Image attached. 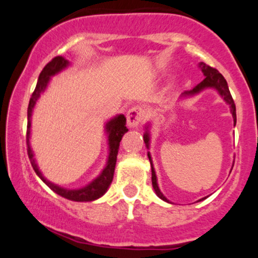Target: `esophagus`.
I'll return each instance as SVG.
<instances>
[{
	"instance_id": "34e87169",
	"label": "esophagus",
	"mask_w": 258,
	"mask_h": 258,
	"mask_svg": "<svg viewBox=\"0 0 258 258\" xmlns=\"http://www.w3.org/2000/svg\"><path fill=\"white\" fill-rule=\"evenodd\" d=\"M144 118V110L141 107H133L126 114V123L130 128H136Z\"/></svg>"
}]
</instances>
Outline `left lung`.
I'll return each instance as SVG.
<instances>
[{
    "mask_svg": "<svg viewBox=\"0 0 258 258\" xmlns=\"http://www.w3.org/2000/svg\"><path fill=\"white\" fill-rule=\"evenodd\" d=\"M199 67L201 68V70H202V73L204 75V80L201 83L197 84L194 89L182 93L181 96H179V100L195 96V95H199L200 93H202V91L206 89H215L218 94H220V96L225 101V103L229 105V108H230V112L232 115V118H234V125H236V107H235L234 100H232V97H231L230 91H229L227 81H225L224 77L222 76V74L218 73V70H216L215 68H211V67H209V66H207L206 63L201 62ZM149 129H150V123H147L146 133H144V135H143V140H144V143H146V147L148 148V149H149V146H150ZM148 158H149L150 165H151V182H153V188L155 190V192H156V195L160 197L161 200H163L168 203H171L170 201H169L167 197H165L163 194L161 192L160 188H158L157 176H156V172H155V168L153 164V160H151L150 151H148ZM207 197H203V199L199 200V202L200 201L206 200Z\"/></svg>",
    "mask_w": 258,
    "mask_h": 258,
    "instance_id": "obj_1",
    "label": "left lung"
}]
</instances>
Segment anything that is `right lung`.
Here are the masks:
<instances>
[{"instance_id":"1","label":"right lung","mask_w":258,"mask_h":258,"mask_svg":"<svg viewBox=\"0 0 258 258\" xmlns=\"http://www.w3.org/2000/svg\"><path fill=\"white\" fill-rule=\"evenodd\" d=\"M69 66H70V62L68 59L62 57V56H56V57L52 58L51 61L44 67L43 70H42L40 74V76H38L36 88H35L34 93L31 95L29 105H28V125H27L28 156H29L30 163L33 165L36 175L52 190V191L56 192L59 196L64 197L67 200L75 201V202H91V201H95L103 196L104 194L107 192L109 185H110L112 182V177H114V172H115L116 160H117L119 142H121L123 135L128 132V128L125 126L126 119L124 117V115L122 114L116 115L115 117L110 118L107 123H105L104 130L105 133H107L108 146H109V155H108L107 163H105V167L103 168V170L101 171V174L98 175L96 178H94L90 183H88L87 185L82 186V188L67 189V188H63V186L55 184V183H52L50 181H48V179L43 176V174L41 172L40 168H38L36 160H35L34 151L31 149V146H30L31 116H33L35 104H36L38 98H40L41 94L44 93V90L47 89L51 77L57 75L58 73H61L62 70H64L66 68H68Z\"/></svg>"}]
</instances>
